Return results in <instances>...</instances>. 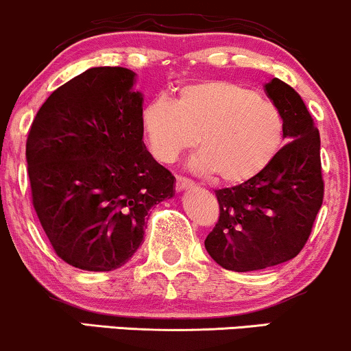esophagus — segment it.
Returning a JSON list of instances; mask_svg holds the SVG:
<instances>
[{"label": "esophagus", "instance_id": "1", "mask_svg": "<svg viewBox=\"0 0 351 351\" xmlns=\"http://www.w3.org/2000/svg\"><path fill=\"white\" fill-rule=\"evenodd\" d=\"M193 187V182L191 179H187V177H182V176H177L176 177V189L177 191H185V189H192Z\"/></svg>", "mask_w": 351, "mask_h": 351}]
</instances>
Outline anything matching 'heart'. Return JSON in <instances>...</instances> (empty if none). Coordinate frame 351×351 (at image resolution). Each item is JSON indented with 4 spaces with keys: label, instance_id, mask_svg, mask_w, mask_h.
I'll use <instances>...</instances> for the list:
<instances>
[{
    "label": "heart",
    "instance_id": "heart-1",
    "mask_svg": "<svg viewBox=\"0 0 351 351\" xmlns=\"http://www.w3.org/2000/svg\"><path fill=\"white\" fill-rule=\"evenodd\" d=\"M151 149L174 160L193 143L200 151L192 169L223 182H241L261 171L282 139V118L273 103L226 80L180 86L174 101L156 98L143 111Z\"/></svg>",
    "mask_w": 351,
    "mask_h": 351
}]
</instances>
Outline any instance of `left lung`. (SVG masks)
<instances>
[{"instance_id": "8db88e82", "label": "left lung", "mask_w": 351, "mask_h": 351, "mask_svg": "<svg viewBox=\"0 0 351 351\" xmlns=\"http://www.w3.org/2000/svg\"><path fill=\"white\" fill-rule=\"evenodd\" d=\"M265 92L281 114L287 143L256 176L215 191L220 217L205 240L213 261L237 273L298 256L324 200L320 134L306 103L279 78Z\"/></svg>"}]
</instances>
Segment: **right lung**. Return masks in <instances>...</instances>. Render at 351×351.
I'll use <instances>...</instances> for the list:
<instances>
[{"mask_svg":"<svg viewBox=\"0 0 351 351\" xmlns=\"http://www.w3.org/2000/svg\"><path fill=\"white\" fill-rule=\"evenodd\" d=\"M136 73L95 67L37 111L26 141L32 205L53 251L84 271L121 267L143 243L147 212L176 177L143 141Z\"/></svg>","mask_w":351,"mask_h":351,"instance_id":"1","label":"right lung"}]
</instances>
